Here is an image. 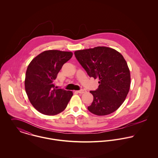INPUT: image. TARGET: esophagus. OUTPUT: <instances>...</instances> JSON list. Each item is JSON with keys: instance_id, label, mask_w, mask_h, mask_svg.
<instances>
[{"instance_id": "1", "label": "esophagus", "mask_w": 158, "mask_h": 158, "mask_svg": "<svg viewBox=\"0 0 158 158\" xmlns=\"http://www.w3.org/2000/svg\"><path fill=\"white\" fill-rule=\"evenodd\" d=\"M86 91L85 89H80V90H77V92L79 93V94H83L85 92H86Z\"/></svg>"}]
</instances>
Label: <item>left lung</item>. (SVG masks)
Returning a JSON list of instances; mask_svg holds the SVG:
<instances>
[{"label":"left lung","instance_id":"8db88e82","mask_svg":"<svg viewBox=\"0 0 158 158\" xmlns=\"http://www.w3.org/2000/svg\"><path fill=\"white\" fill-rule=\"evenodd\" d=\"M74 54L88 75L100 80L98 88L90 91L94 100L88 110L97 115L115 111L125 101L130 87V72L123 56L106 47L77 50Z\"/></svg>","mask_w":158,"mask_h":158}]
</instances>
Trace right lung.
Masks as SVG:
<instances>
[{"instance_id":"right-lung-1","label":"right lung","mask_w":158,"mask_h":158,"mask_svg":"<svg viewBox=\"0 0 158 158\" xmlns=\"http://www.w3.org/2000/svg\"><path fill=\"white\" fill-rule=\"evenodd\" d=\"M72 55L70 52L47 50L29 64L25 74V88L30 103L40 113L53 115L66 108L73 93L56 89L54 80Z\"/></svg>"}]
</instances>
